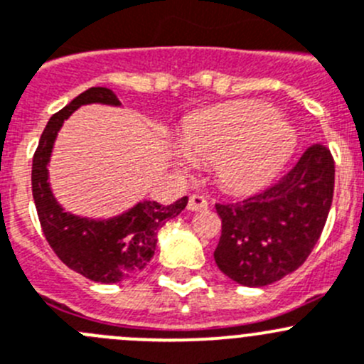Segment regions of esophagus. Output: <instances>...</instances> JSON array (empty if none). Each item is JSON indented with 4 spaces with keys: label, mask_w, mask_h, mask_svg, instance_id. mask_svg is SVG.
<instances>
[{
    "label": "esophagus",
    "mask_w": 364,
    "mask_h": 364,
    "mask_svg": "<svg viewBox=\"0 0 364 364\" xmlns=\"http://www.w3.org/2000/svg\"><path fill=\"white\" fill-rule=\"evenodd\" d=\"M207 207H209V202H207L202 195H193L191 198H189V203H188L189 210H203L207 209Z\"/></svg>",
    "instance_id": "1"
}]
</instances>
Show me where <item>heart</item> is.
<instances>
[{"mask_svg":"<svg viewBox=\"0 0 364 364\" xmlns=\"http://www.w3.org/2000/svg\"><path fill=\"white\" fill-rule=\"evenodd\" d=\"M180 164L213 161L218 184L232 193L262 188L282 169L295 146V132L257 102H228L200 110L186 123Z\"/></svg>","mask_w":364,"mask_h":364,"instance_id":"obj_1","label":"heart"}]
</instances>
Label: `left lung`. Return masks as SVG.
I'll return each mask as SVG.
<instances>
[{
  "label": "left lung",
  "instance_id": "left-lung-1",
  "mask_svg": "<svg viewBox=\"0 0 364 364\" xmlns=\"http://www.w3.org/2000/svg\"><path fill=\"white\" fill-rule=\"evenodd\" d=\"M334 195V159L307 148L275 184L236 203H216L221 237L218 268L234 282L261 288L304 264L321 236Z\"/></svg>",
  "mask_w": 364,
  "mask_h": 364
}]
</instances>
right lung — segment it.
<instances>
[{"mask_svg": "<svg viewBox=\"0 0 364 364\" xmlns=\"http://www.w3.org/2000/svg\"><path fill=\"white\" fill-rule=\"evenodd\" d=\"M89 103L119 105V100L110 89L91 87L50 117L33 154L32 193L43 234L57 257L95 282L114 284L137 275L151 261L159 228L186 209L188 196L168 207L146 200L121 216L102 221L65 213L50 189L48 162L62 123Z\"/></svg>", "mask_w": 364, "mask_h": 364, "instance_id": "right-lung-1", "label": "right lung"}]
</instances>
